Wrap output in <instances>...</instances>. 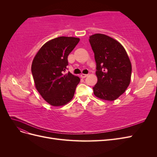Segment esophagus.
<instances>
[{"label": "esophagus", "mask_w": 157, "mask_h": 157, "mask_svg": "<svg viewBox=\"0 0 157 157\" xmlns=\"http://www.w3.org/2000/svg\"><path fill=\"white\" fill-rule=\"evenodd\" d=\"M87 76H88V74H81V75H80V77H81L82 78H86Z\"/></svg>", "instance_id": "esophagus-1"}]
</instances>
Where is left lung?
<instances>
[{
	"mask_svg": "<svg viewBox=\"0 0 157 157\" xmlns=\"http://www.w3.org/2000/svg\"><path fill=\"white\" fill-rule=\"evenodd\" d=\"M89 42L96 63L98 82L94 94L104 100H115L130 84V59L124 47L110 36L98 33L90 36Z\"/></svg>",
	"mask_w": 157,
	"mask_h": 157,
	"instance_id": "1",
	"label": "left lung"
}]
</instances>
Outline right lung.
<instances>
[{
    "label": "right lung",
    "mask_w": 157,
    "mask_h": 157,
    "mask_svg": "<svg viewBox=\"0 0 157 157\" xmlns=\"http://www.w3.org/2000/svg\"><path fill=\"white\" fill-rule=\"evenodd\" d=\"M78 38L60 36L47 42L37 52L31 65L35 86L41 96L53 106L63 105L74 96L79 77L69 72L68 56Z\"/></svg>",
    "instance_id": "add662e5"
}]
</instances>
